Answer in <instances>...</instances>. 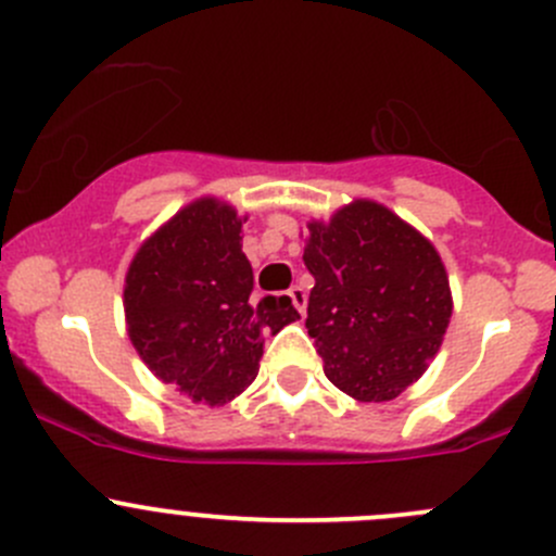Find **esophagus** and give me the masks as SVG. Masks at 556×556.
<instances>
[{
	"mask_svg": "<svg viewBox=\"0 0 556 556\" xmlns=\"http://www.w3.org/2000/svg\"><path fill=\"white\" fill-rule=\"evenodd\" d=\"M288 295H290V301H293V306L298 308V312H306V290L301 288V285H293V288L288 290Z\"/></svg>",
	"mask_w": 556,
	"mask_h": 556,
	"instance_id": "34e87169",
	"label": "esophagus"
}]
</instances>
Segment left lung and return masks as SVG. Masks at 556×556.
<instances>
[{"label":"left lung","mask_w":556,"mask_h":556,"mask_svg":"<svg viewBox=\"0 0 556 556\" xmlns=\"http://www.w3.org/2000/svg\"><path fill=\"white\" fill-rule=\"evenodd\" d=\"M303 263L314 277L306 327L325 376L359 402L416 383L453 314L434 244L383 204L356 200L330 224H308Z\"/></svg>","instance_id":"left-lung-1"}]
</instances>
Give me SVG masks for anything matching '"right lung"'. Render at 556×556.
<instances>
[{
	"label": "right lung",
	"instance_id": "add662e5",
	"mask_svg": "<svg viewBox=\"0 0 556 556\" xmlns=\"http://www.w3.org/2000/svg\"><path fill=\"white\" fill-rule=\"evenodd\" d=\"M242 218L204 197L140 244L125 277L127 336L160 381L226 405L258 376L263 336L295 323L288 295L253 301Z\"/></svg>",
	"mask_w": 556,
	"mask_h": 556
}]
</instances>
